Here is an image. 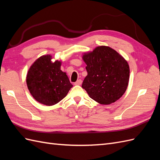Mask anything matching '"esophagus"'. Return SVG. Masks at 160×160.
I'll return each instance as SVG.
<instances>
[{"label": "esophagus", "mask_w": 160, "mask_h": 160, "mask_svg": "<svg viewBox=\"0 0 160 160\" xmlns=\"http://www.w3.org/2000/svg\"><path fill=\"white\" fill-rule=\"evenodd\" d=\"M81 83H82V80L81 79H79V80H77L75 82V83H74V85H80Z\"/></svg>", "instance_id": "34e87169"}]
</instances>
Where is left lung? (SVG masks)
Here are the masks:
<instances>
[{"mask_svg":"<svg viewBox=\"0 0 160 160\" xmlns=\"http://www.w3.org/2000/svg\"><path fill=\"white\" fill-rule=\"evenodd\" d=\"M88 75L82 88L90 98L102 105L115 102L124 94L129 79V67L119 53L107 46H99L84 53Z\"/></svg>","mask_w":160,"mask_h":160,"instance_id":"8db88e82","label":"left lung"}]
</instances>
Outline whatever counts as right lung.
Segmentation results:
<instances>
[{
	"instance_id": "obj_1",
	"label": "right lung",
	"mask_w": 160,
	"mask_h": 160,
	"mask_svg": "<svg viewBox=\"0 0 160 160\" xmlns=\"http://www.w3.org/2000/svg\"><path fill=\"white\" fill-rule=\"evenodd\" d=\"M51 59L50 55L41 56L27 75V85L34 99L48 106L59 103L72 87L66 72L61 70V61Z\"/></svg>"
}]
</instances>
